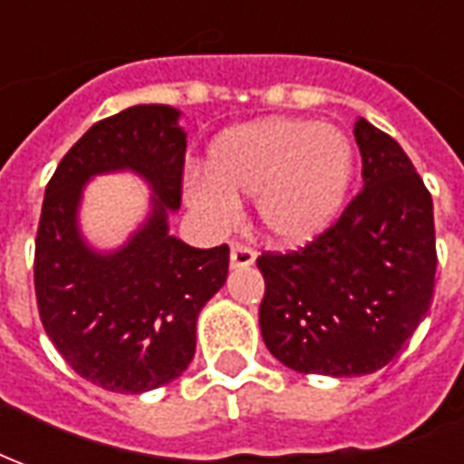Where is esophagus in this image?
<instances>
[{"label": "esophagus", "instance_id": "esophagus-1", "mask_svg": "<svg viewBox=\"0 0 464 464\" xmlns=\"http://www.w3.org/2000/svg\"><path fill=\"white\" fill-rule=\"evenodd\" d=\"M256 259V252L252 246L242 245V242H235L232 249H229V265L235 269H245V266H252Z\"/></svg>", "mask_w": 464, "mask_h": 464}]
</instances>
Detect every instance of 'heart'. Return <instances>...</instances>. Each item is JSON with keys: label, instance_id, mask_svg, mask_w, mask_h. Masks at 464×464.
I'll return each mask as SVG.
<instances>
[{"label": "heart", "instance_id": "obj_1", "mask_svg": "<svg viewBox=\"0 0 464 464\" xmlns=\"http://www.w3.org/2000/svg\"><path fill=\"white\" fill-rule=\"evenodd\" d=\"M208 175L188 185L185 199L212 227L235 222L237 199L256 198L265 235L304 245L339 218L353 175V148L334 125L269 118L218 138Z\"/></svg>", "mask_w": 464, "mask_h": 464}]
</instances>
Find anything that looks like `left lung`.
Returning a JSON list of instances; mask_svg holds the SVG:
<instances>
[{
	"mask_svg": "<svg viewBox=\"0 0 464 464\" xmlns=\"http://www.w3.org/2000/svg\"><path fill=\"white\" fill-rule=\"evenodd\" d=\"M353 135L363 190L314 242L256 259L262 339L299 373H373L401 353L432 302L430 192L391 135L366 118Z\"/></svg>",
	"mask_w": 464,
	"mask_h": 464,
	"instance_id": "8db88e82",
	"label": "left lung"
}]
</instances>
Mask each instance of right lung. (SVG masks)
Here are the masks:
<instances>
[{
    "label": "right lung",
    "instance_id": "obj_1",
    "mask_svg": "<svg viewBox=\"0 0 464 464\" xmlns=\"http://www.w3.org/2000/svg\"><path fill=\"white\" fill-rule=\"evenodd\" d=\"M180 111L133 106L91 125L46 185L34 255L39 316L63 361L113 393L170 383L195 356L202 306L222 289L229 246L198 249L168 232L180 208L185 130ZM130 169L154 190V209L113 253H96L78 229L93 174Z\"/></svg>",
    "mask_w": 464,
    "mask_h": 464
}]
</instances>
